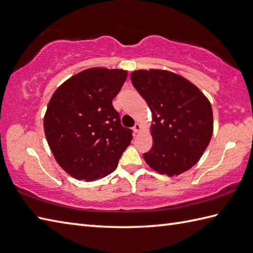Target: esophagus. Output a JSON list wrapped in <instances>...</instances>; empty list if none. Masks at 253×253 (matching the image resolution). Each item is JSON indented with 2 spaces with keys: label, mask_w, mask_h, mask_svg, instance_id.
Instances as JSON below:
<instances>
[{
  "label": "esophagus",
  "mask_w": 253,
  "mask_h": 253,
  "mask_svg": "<svg viewBox=\"0 0 253 253\" xmlns=\"http://www.w3.org/2000/svg\"><path fill=\"white\" fill-rule=\"evenodd\" d=\"M133 131L136 132V133H138L140 130H141V126L138 124V123H136V124H134V126H133Z\"/></svg>",
  "instance_id": "esophagus-1"
}]
</instances>
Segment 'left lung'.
<instances>
[{"mask_svg": "<svg viewBox=\"0 0 253 253\" xmlns=\"http://www.w3.org/2000/svg\"><path fill=\"white\" fill-rule=\"evenodd\" d=\"M130 80L152 112L153 145L143 158L161 174L179 175L201 160L213 132L212 109L199 88L162 69L136 70Z\"/></svg>", "mask_w": 253, "mask_h": 253, "instance_id": "8db88e82", "label": "left lung"}]
</instances>
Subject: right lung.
Listing matches in <instances>:
<instances>
[{
	"label": "right lung",
	"mask_w": 253,
	"mask_h": 253,
	"mask_svg": "<svg viewBox=\"0 0 253 253\" xmlns=\"http://www.w3.org/2000/svg\"><path fill=\"white\" fill-rule=\"evenodd\" d=\"M127 78L122 69L90 68L57 88L44 115L47 143L59 166L78 180L113 172L132 139L112 100Z\"/></svg>",
	"instance_id": "right-lung-1"
}]
</instances>
